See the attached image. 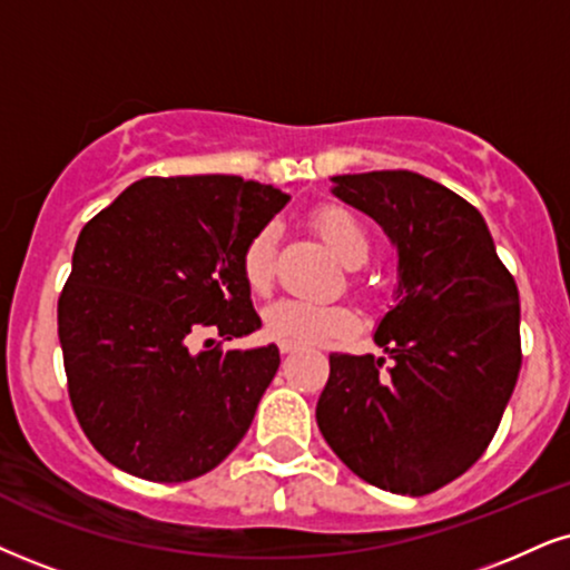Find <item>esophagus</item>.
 Wrapping results in <instances>:
<instances>
[{"label":"esophagus","mask_w":570,"mask_h":570,"mask_svg":"<svg viewBox=\"0 0 570 570\" xmlns=\"http://www.w3.org/2000/svg\"><path fill=\"white\" fill-rule=\"evenodd\" d=\"M296 351H298V346H293V343H279V354H283V356L296 354Z\"/></svg>","instance_id":"esophagus-1"}]
</instances>
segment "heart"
Segmentation results:
<instances>
[{
	"label": "heart",
	"instance_id": "obj_1",
	"mask_svg": "<svg viewBox=\"0 0 570 570\" xmlns=\"http://www.w3.org/2000/svg\"><path fill=\"white\" fill-rule=\"evenodd\" d=\"M312 227L343 264L360 266L370 256V235L360 216L341 206H322L312 214ZM243 277L253 293H266L277 274V227L264 224L245 243ZM356 320L346 306L314 304L301 298H279L264 312V333L279 343L293 346H317L341 338L354 330Z\"/></svg>",
	"mask_w": 570,
	"mask_h": 570
}]
</instances>
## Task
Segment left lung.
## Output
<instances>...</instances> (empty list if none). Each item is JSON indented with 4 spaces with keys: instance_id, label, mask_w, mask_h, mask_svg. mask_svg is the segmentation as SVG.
Segmentation results:
<instances>
[{
    "instance_id": "8db88e82",
    "label": "left lung",
    "mask_w": 570,
    "mask_h": 570,
    "mask_svg": "<svg viewBox=\"0 0 570 570\" xmlns=\"http://www.w3.org/2000/svg\"><path fill=\"white\" fill-rule=\"evenodd\" d=\"M399 253L396 306L375 343L391 356L330 354L317 425L372 487L425 497L487 452L521 372V301L487 222L414 171L333 177Z\"/></svg>"
}]
</instances>
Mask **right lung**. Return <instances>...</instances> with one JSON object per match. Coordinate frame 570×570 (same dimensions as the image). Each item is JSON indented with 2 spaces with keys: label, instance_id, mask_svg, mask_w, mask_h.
Segmentation results:
<instances>
[{
  "label": "right lung",
  "instance_id": "1",
  "mask_svg": "<svg viewBox=\"0 0 570 570\" xmlns=\"http://www.w3.org/2000/svg\"><path fill=\"white\" fill-rule=\"evenodd\" d=\"M287 195L243 177H147L83 224L58 301L68 396L110 465L156 483L214 470L279 367L274 343L193 351L262 327L240 256Z\"/></svg>",
  "mask_w": 570,
  "mask_h": 570
}]
</instances>
